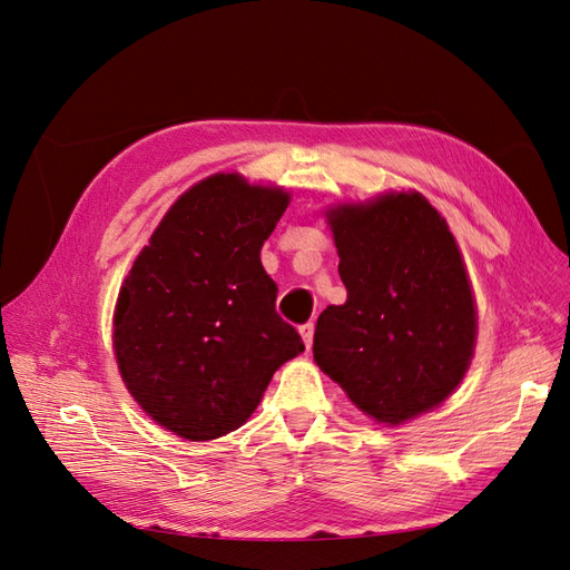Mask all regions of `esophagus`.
I'll return each mask as SVG.
<instances>
[{
  "label": "esophagus",
  "instance_id": "34e87169",
  "mask_svg": "<svg viewBox=\"0 0 570 570\" xmlns=\"http://www.w3.org/2000/svg\"><path fill=\"white\" fill-rule=\"evenodd\" d=\"M299 333H302V340L306 344V350H312V342H314V323L308 321L304 325H299Z\"/></svg>",
  "mask_w": 570,
  "mask_h": 570
}]
</instances>
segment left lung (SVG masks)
<instances>
[{
	"label": "left lung",
	"instance_id": "8db88e82",
	"mask_svg": "<svg viewBox=\"0 0 570 570\" xmlns=\"http://www.w3.org/2000/svg\"><path fill=\"white\" fill-rule=\"evenodd\" d=\"M347 302L327 306L314 358L381 423H404L454 392L471 364L475 304L456 239L419 193L327 214Z\"/></svg>",
	"mask_w": 570,
	"mask_h": 570
}]
</instances>
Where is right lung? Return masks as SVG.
<instances>
[{"mask_svg": "<svg viewBox=\"0 0 570 570\" xmlns=\"http://www.w3.org/2000/svg\"><path fill=\"white\" fill-rule=\"evenodd\" d=\"M287 204L278 187L216 174L170 206L135 258L116 304V361L135 402L170 433L228 435L304 352L258 256Z\"/></svg>", "mask_w": 570, "mask_h": 570, "instance_id": "add662e5", "label": "right lung"}]
</instances>
